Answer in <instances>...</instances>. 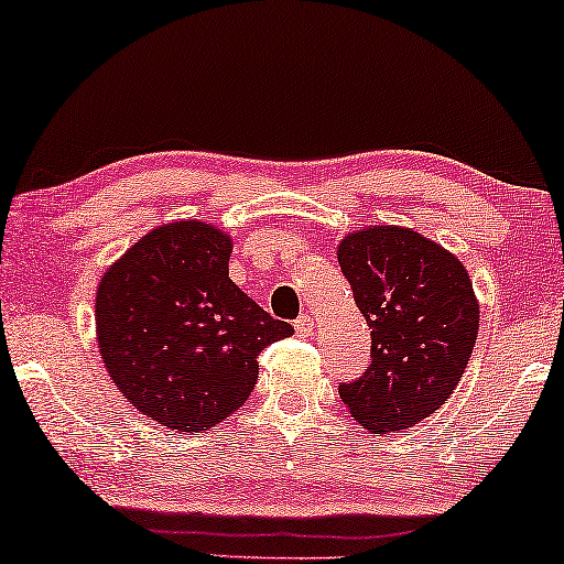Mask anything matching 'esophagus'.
Returning <instances> with one entry per match:
<instances>
[{
  "mask_svg": "<svg viewBox=\"0 0 564 564\" xmlns=\"http://www.w3.org/2000/svg\"><path fill=\"white\" fill-rule=\"evenodd\" d=\"M295 334L303 336V338L313 334V318H311V315H300V318L295 321Z\"/></svg>",
  "mask_w": 564,
  "mask_h": 564,
  "instance_id": "34e87169",
  "label": "esophagus"
}]
</instances>
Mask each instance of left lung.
Masks as SVG:
<instances>
[{"label": "left lung", "instance_id": "left-lung-1", "mask_svg": "<svg viewBox=\"0 0 564 564\" xmlns=\"http://www.w3.org/2000/svg\"><path fill=\"white\" fill-rule=\"evenodd\" d=\"M338 264L372 328L369 367L338 384L375 434L411 429L444 405L473 354L480 307L457 257L408 228L346 236Z\"/></svg>", "mask_w": 564, "mask_h": 564}]
</instances>
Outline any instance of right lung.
<instances>
[{
    "label": "right lung",
    "instance_id": "obj_1",
    "mask_svg": "<svg viewBox=\"0 0 564 564\" xmlns=\"http://www.w3.org/2000/svg\"><path fill=\"white\" fill-rule=\"evenodd\" d=\"M230 238L199 220L143 236L97 290L107 372L138 411L207 431L257 388L259 354L295 334L228 276Z\"/></svg>",
    "mask_w": 564,
    "mask_h": 564
}]
</instances>
